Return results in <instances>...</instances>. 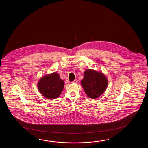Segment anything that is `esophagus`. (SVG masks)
I'll use <instances>...</instances> for the list:
<instances>
[{
	"label": "esophagus",
	"mask_w": 148,
	"mask_h": 148,
	"mask_svg": "<svg viewBox=\"0 0 148 148\" xmlns=\"http://www.w3.org/2000/svg\"><path fill=\"white\" fill-rule=\"evenodd\" d=\"M78 82V80L77 79H75V80H73V82H71V83H75V84H77Z\"/></svg>",
	"instance_id": "obj_1"
}]
</instances>
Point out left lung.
<instances>
[{"label": "left lung", "instance_id": "8db88e82", "mask_svg": "<svg viewBox=\"0 0 148 148\" xmlns=\"http://www.w3.org/2000/svg\"><path fill=\"white\" fill-rule=\"evenodd\" d=\"M81 84L88 97L94 99L100 96L106 90L107 79L102 73L88 69L85 71Z\"/></svg>", "mask_w": 148, "mask_h": 148}]
</instances>
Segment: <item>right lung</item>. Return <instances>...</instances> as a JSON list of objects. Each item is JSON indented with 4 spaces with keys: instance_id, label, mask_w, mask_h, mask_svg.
I'll use <instances>...</instances> for the list:
<instances>
[{
    "instance_id": "add662e5",
    "label": "right lung",
    "mask_w": 148,
    "mask_h": 148,
    "mask_svg": "<svg viewBox=\"0 0 148 148\" xmlns=\"http://www.w3.org/2000/svg\"><path fill=\"white\" fill-rule=\"evenodd\" d=\"M64 82L56 73L45 75L38 82L40 92L49 99L57 98L63 90Z\"/></svg>"
}]
</instances>
